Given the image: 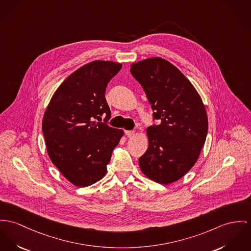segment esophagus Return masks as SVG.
Segmentation results:
<instances>
[{
  "mask_svg": "<svg viewBox=\"0 0 251 251\" xmlns=\"http://www.w3.org/2000/svg\"><path fill=\"white\" fill-rule=\"evenodd\" d=\"M135 131H125V134L127 136H133V135H135Z\"/></svg>",
  "mask_w": 251,
  "mask_h": 251,
  "instance_id": "obj_1",
  "label": "esophagus"
}]
</instances>
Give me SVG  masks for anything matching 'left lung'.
I'll return each instance as SVG.
<instances>
[{"instance_id": "left-lung-1", "label": "left lung", "mask_w": 251, "mask_h": 251, "mask_svg": "<svg viewBox=\"0 0 251 251\" xmlns=\"http://www.w3.org/2000/svg\"><path fill=\"white\" fill-rule=\"evenodd\" d=\"M158 124L148 127L149 146L138 159L141 171L161 184L187 173L197 161L208 130L201 98L190 81L170 62L148 58L132 65Z\"/></svg>"}]
</instances>
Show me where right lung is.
I'll use <instances>...</instances> for the list:
<instances>
[{
    "instance_id": "add662e5",
    "label": "right lung",
    "mask_w": 251,
    "mask_h": 251,
    "mask_svg": "<svg viewBox=\"0 0 251 251\" xmlns=\"http://www.w3.org/2000/svg\"><path fill=\"white\" fill-rule=\"evenodd\" d=\"M121 67L111 61H94L81 67L60 85L44 115L42 130L50 158L79 187L105 176L113 150L123 135L122 130L106 124L111 111L105 98L108 83ZM103 115L104 122L100 123Z\"/></svg>"
}]
</instances>
